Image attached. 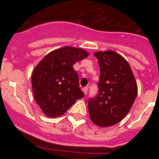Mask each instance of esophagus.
<instances>
[{
	"label": "esophagus",
	"mask_w": 159,
	"mask_h": 159,
	"mask_svg": "<svg viewBox=\"0 0 159 159\" xmlns=\"http://www.w3.org/2000/svg\"><path fill=\"white\" fill-rule=\"evenodd\" d=\"M82 91H84V94H87V93H88V87H84V88H83V89H82Z\"/></svg>",
	"instance_id": "34e87169"
}]
</instances>
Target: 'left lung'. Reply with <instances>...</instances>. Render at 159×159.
<instances>
[{
	"label": "left lung",
	"mask_w": 159,
	"mask_h": 159,
	"mask_svg": "<svg viewBox=\"0 0 159 159\" xmlns=\"http://www.w3.org/2000/svg\"><path fill=\"white\" fill-rule=\"evenodd\" d=\"M100 67L98 93L88 105L91 121L99 127L119 122L131 109L138 93L129 62L113 51L94 53Z\"/></svg>",
	"instance_id": "8db88e82"
}]
</instances>
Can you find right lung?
Wrapping results in <instances>:
<instances>
[{"label": "right lung", "instance_id": "right-lung-1", "mask_svg": "<svg viewBox=\"0 0 159 159\" xmlns=\"http://www.w3.org/2000/svg\"><path fill=\"white\" fill-rule=\"evenodd\" d=\"M88 56L84 50L66 46L50 52L35 67L32 89L44 115L51 118L61 116L78 99L84 97L73 65Z\"/></svg>", "mask_w": 159, "mask_h": 159}]
</instances>
